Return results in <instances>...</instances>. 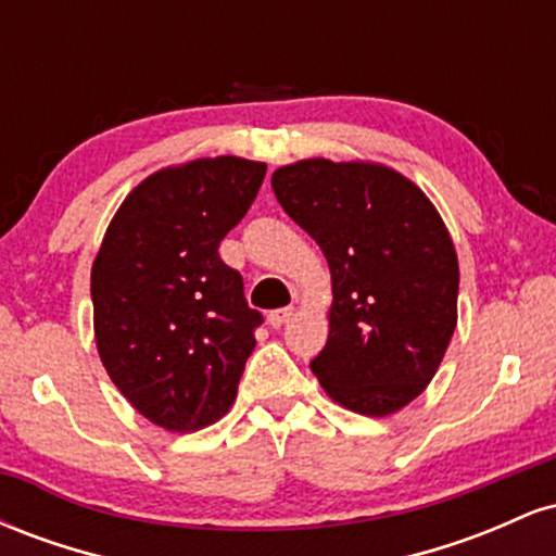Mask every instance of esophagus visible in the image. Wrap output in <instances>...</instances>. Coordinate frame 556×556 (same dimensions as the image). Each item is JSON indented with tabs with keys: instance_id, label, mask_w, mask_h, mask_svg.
<instances>
[{
	"instance_id": "1",
	"label": "esophagus",
	"mask_w": 556,
	"mask_h": 556,
	"mask_svg": "<svg viewBox=\"0 0 556 556\" xmlns=\"http://www.w3.org/2000/svg\"><path fill=\"white\" fill-rule=\"evenodd\" d=\"M292 316H295V308H292V305H287V308H277V311H271V314L266 316V321H269V327H271V329H279V327H285V324L290 321Z\"/></svg>"
}]
</instances>
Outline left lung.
Returning a JSON list of instances; mask_svg holds the SVG:
<instances>
[{
    "label": "left lung",
    "mask_w": 556,
    "mask_h": 556,
    "mask_svg": "<svg viewBox=\"0 0 556 556\" xmlns=\"http://www.w3.org/2000/svg\"><path fill=\"white\" fill-rule=\"evenodd\" d=\"M271 188L329 261V340L311 371L348 410L397 413L433 379L457 327L460 269L442 216L381 164L303 159L274 172Z\"/></svg>",
    "instance_id": "1"
}]
</instances>
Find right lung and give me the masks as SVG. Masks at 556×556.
<instances>
[{
	"label": "right lung",
	"instance_id": "1",
	"mask_svg": "<svg viewBox=\"0 0 556 556\" xmlns=\"http://www.w3.org/2000/svg\"><path fill=\"white\" fill-rule=\"evenodd\" d=\"M266 164L195 159L146 177L106 227L91 269L96 348L127 402L167 431L229 410L264 316L219 242L245 216Z\"/></svg>",
	"mask_w": 556,
	"mask_h": 556
}]
</instances>
